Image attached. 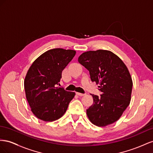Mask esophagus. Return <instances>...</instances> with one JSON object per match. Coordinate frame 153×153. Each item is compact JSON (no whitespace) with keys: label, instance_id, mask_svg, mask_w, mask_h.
<instances>
[{"label":"esophagus","instance_id":"obj_1","mask_svg":"<svg viewBox=\"0 0 153 153\" xmlns=\"http://www.w3.org/2000/svg\"><path fill=\"white\" fill-rule=\"evenodd\" d=\"M76 94L77 95H79V96H84V95H86L85 94H81V93H79V92H76Z\"/></svg>","mask_w":153,"mask_h":153}]
</instances>
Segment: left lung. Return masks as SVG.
Masks as SVG:
<instances>
[{
    "mask_svg": "<svg viewBox=\"0 0 153 153\" xmlns=\"http://www.w3.org/2000/svg\"><path fill=\"white\" fill-rule=\"evenodd\" d=\"M78 62L90 72L91 81L99 85L101 96L92 95L94 103L86 115L94 125L104 127L114 123L129 106L133 81L127 67L118 56L107 50L90 51Z\"/></svg>",
    "mask_w": 153,
    "mask_h": 153,
    "instance_id": "8db88e82",
    "label": "left lung"
}]
</instances>
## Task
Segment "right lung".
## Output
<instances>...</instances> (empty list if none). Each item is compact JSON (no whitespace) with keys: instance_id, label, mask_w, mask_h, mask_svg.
Masks as SVG:
<instances>
[{"instance_id":"obj_1","label":"right lung","mask_w":153,"mask_h":153,"mask_svg":"<svg viewBox=\"0 0 153 153\" xmlns=\"http://www.w3.org/2000/svg\"><path fill=\"white\" fill-rule=\"evenodd\" d=\"M76 52L60 48L49 50L39 56L29 68L24 80L25 96L38 119L54 121L66 112L76 94L57 86L62 71Z\"/></svg>"}]
</instances>
